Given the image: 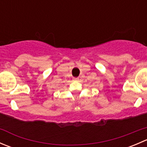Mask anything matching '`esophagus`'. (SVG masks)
I'll list each match as a JSON object with an SVG mask.
<instances>
[{
	"label": "esophagus",
	"mask_w": 147,
	"mask_h": 147,
	"mask_svg": "<svg viewBox=\"0 0 147 147\" xmlns=\"http://www.w3.org/2000/svg\"><path fill=\"white\" fill-rule=\"evenodd\" d=\"M75 80H79V78H74Z\"/></svg>",
	"instance_id": "esophagus-1"
}]
</instances>
